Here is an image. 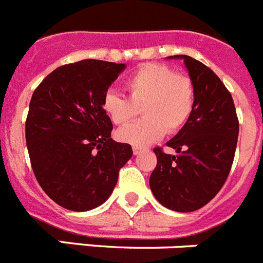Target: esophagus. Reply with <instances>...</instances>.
Returning a JSON list of instances; mask_svg holds the SVG:
<instances>
[{"instance_id": "esophagus-1", "label": "esophagus", "mask_w": 263, "mask_h": 263, "mask_svg": "<svg viewBox=\"0 0 263 263\" xmlns=\"http://www.w3.org/2000/svg\"><path fill=\"white\" fill-rule=\"evenodd\" d=\"M142 153V148L141 147H137V146H134L133 147V154L134 155H139V154Z\"/></svg>"}]
</instances>
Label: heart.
Instances as JSON below:
<instances>
[{"mask_svg": "<svg viewBox=\"0 0 263 263\" xmlns=\"http://www.w3.org/2000/svg\"><path fill=\"white\" fill-rule=\"evenodd\" d=\"M129 98L108 91L102 108L115 125H124L141 108L144 119L117 130L116 137L124 143L146 146L163 134H175L189 121L196 105V88L185 74H176L167 65L142 66L125 83Z\"/></svg>", "mask_w": 263, "mask_h": 263, "instance_id": "heart-1", "label": "heart"}]
</instances>
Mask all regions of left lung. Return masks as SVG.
Masks as SVG:
<instances>
[{"instance_id": "left-lung-1", "label": "left lung", "mask_w": 263, "mask_h": 263, "mask_svg": "<svg viewBox=\"0 0 263 263\" xmlns=\"http://www.w3.org/2000/svg\"><path fill=\"white\" fill-rule=\"evenodd\" d=\"M182 60L196 88V105L184 127L167 142L176 155L154 148L158 164L150 187L159 203L190 213L218 194L230 173L238 137V120L230 91L219 77L190 56Z\"/></svg>"}]
</instances>
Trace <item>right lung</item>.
I'll return each instance as SVG.
<instances>
[{"mask_svg": "<svg viewBox=\"0 0 263 263\" xmlns=\"http://www.w3.org/2000/svg\"><path fill=\"white\" fill-rule=\"evenodd\" d=\"M125 64L83 60L57 67L30 102L26 142L33 173L50 199L71 211L92 210L112 194L132 146L110 138L102 108Z\"/></svg>", "mask_w": 263, "mask_h": 263, "instance_id": "right-lung-1", "label": "right lung"}]
</instances>
